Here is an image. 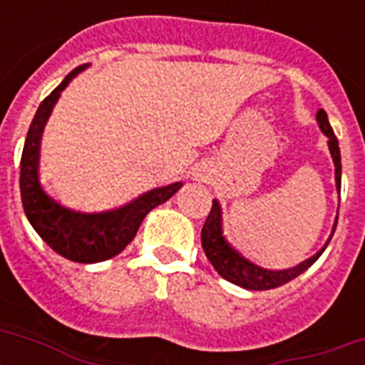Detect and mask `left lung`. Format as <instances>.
<instances>
[{
    "label": "left lung",
    "instance_id": "8db88e82",
    "mask_svg": "<svg viewBox=\"0 0 365 365\" xmlns=\"http://www.w3.org/2000/svg\"><path fill=\"white\" fill-rule=\"evenodd\" d=\"M317 123L320 126V130L324 132V136L328 138V148L331 153L335 166V189L341 195V151H339V142L334 134V128L329 126L328 115L326 111L318 110L317 111ZM337 227V217H335L334 229L329 235L328 242L324 244L322 250H318L317 254L309 257V259L301 261L299 265L289 267V269H265V267L257 265L254 261H250L248 257H244L239 250L235 248L233 244L229 242L227 237L223 235V212L220 200L214 199L212 202V210L208 214L205 222V227L200 231V242H202V250H205L206 257L210 261L214 269L217 271L220 277H223L229 282L237 284L244 289H271L278 288L282 284L294 280L295 277H299L301 272H305L314 261L322 255L326 246L329 244L334 231Z\"/></svg>",
    "mask_w": 365,
    "mask_h": 365
}]
</instances>
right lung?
Here are the masks:
<instances>
[{"instance_id": "1", "label": "right lung", "mask_w": 365, "mask_h": 365, "mask_svg": "<svg viewBox=\"0 0 365 365\" xmlns=\"http://www.w3.org/2000/svg\"><path fill=\"white\" fill-rule=\"evenodd\" d=\"M88 66L91 64H83L70 71L64 81L39 104L20 159V197L28 222L56 254L77 263H98L121 254L126 244L136 237L143 217L155 206L166 202L183 185L182 182H176L155 187L119 208L102 212L71 210L43 189L39 180L43 130L62 91Z\"/></svg>"}]
</instances>
